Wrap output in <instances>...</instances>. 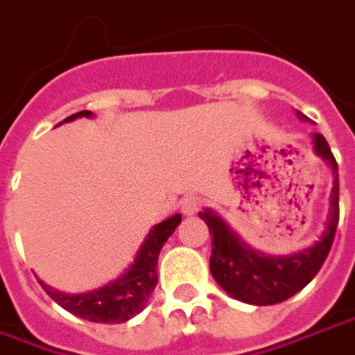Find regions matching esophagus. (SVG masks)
<instances>
[{
	"label": "esophagus",
	"instance_id": "obj_1",
	"mask_svg": "<svg viewBox=\"0 0 355 355\" xmlns=\"http://www.w3.org/2000/svg\"><path fill=\"white\" fill-rule=\"evenodd\" d=\"M202 207V201L199 197H185L182 201V212L185 216H193V214H197Z\"/></svg>",
	"mask_w": 355,
	"mask_h": 355
}]
</instances>
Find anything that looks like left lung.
I'll return each instance as SVG.
<instances>
[{"mask_svg": "<svg viewBox=\"0 0 355 355\" xmlns=\"http://www.w3.org/2000/svg\"><path fill=\"white\" fill-rule=\"evenodd\" d=\"M295 116L302 121H307V116L302 112H295ZM311 141L315 154L321 156L332 170V189L329 197L331 207L327 224L321 238L311 248L292 255H266L248 245L214 210L205 209L199 212V216L207 222L212 238V278L226 294L243 304L275 305L286 302L311 282L331 251L338 226V164L321 133H315Z\"/></svg>", "mask_w": 355, "mask_h": 355, "instance_id": "1", "label": "left lung"}]
</instances>
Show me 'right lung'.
<instances>
[{
  "label": "right lung",
  "mask_w": 355,
  "mask_h": 355,
  "mask_svg": "<svg viewBox=\"0 0 355 355\" xmlns=\"http://www.w3.org/2000/svg\"><path fill=\"white\" fill-rule=\"evenodd\" d=\"M92 116H94L92 112L85 110L79 114H73L63 121H75L77 117ZM180 222H182V214H173L160 224L153 226L129 268L102 288H96L92 292H83V294H65L44 284L42 280L40 284L55 304L80 319L92 322H107V324L129 321L143 311L148 304V297L158 282L156 263H158L160 249L164 248V243L172 236Z\"/></svg>",
  "instance_id": "right-lung-1"
}]
</instances>
